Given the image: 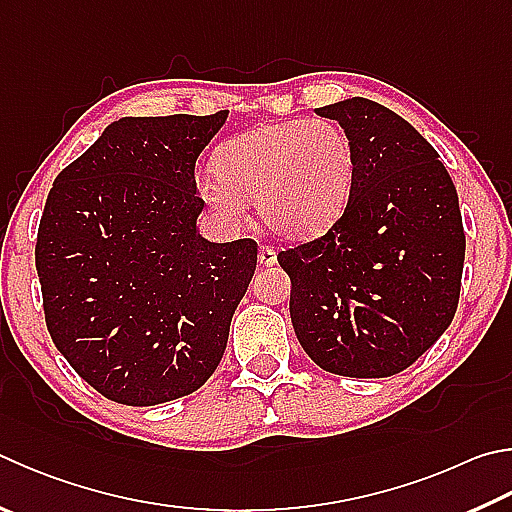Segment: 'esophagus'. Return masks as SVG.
Returning <instances> with one entry per match:
<instances>
[{"mask_svg":"<svg viewBox=\"0 0 512 512\" xmlns=\"http://www.w3.org/2000/svg\"><path fill=\"white\" fill-rule=\"evenodd\" d=\"M257 262H259V266H275L277 264V253L273 248L262 246V248H259V253H257Z\"/></svg>","mask_w":512,"mask_h":512,"instance_id":"34e87169","label":"esophagus"}]
</instances>
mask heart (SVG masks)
Instances as JSON below:
<instances>
[{"mask_svg":"<svg viewBox=\"0 0 512 512\" xmlns=\"http://www.w3.org/2000/svg\"><path fill=\"white\" fill-rule=\"evenodd\" d=\"M203 199L224 217L255 201L257 217L286 241H311L338 224L356 183V150L333 120H286L230 138L212 161Z\"/></svg>","mask_w":512,"mask_h":512,"instance_id":"obj_1","label":"heart"}]
</instances>
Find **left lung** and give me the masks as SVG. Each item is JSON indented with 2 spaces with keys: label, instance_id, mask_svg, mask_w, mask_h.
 <instances>
[{
  "label": "left lung",
  "instance_id": "1",
  "mask_svg": "<svg viewBox=\"0 0 512 512\" xmlns=\"http://www.w3.org/2000/svg\"><path fill=\"white\" fill-rule=\"evenodd\" d=\"M349 134L356 183L327 235L282 250L291 322L309 358L349 378L394 376L457 313L466 235L434 147L392 109L347 98L315 109Z\"/></svg>",
  "mask_w": 512,
  "mask_h": 512
}]
</instances>
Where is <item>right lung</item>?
<instances>
[{"mask_svg": "<svg viewBox=\"0 0 512 512\" xmlns=\"http://www.w3.org/2000/svg\"><path fill=\"white\" fill-rule=\"evenodd\" d=\"M212 116L120 118L46 197L35 266L55 347L102 396L159 405L215 374L255 275L253 239L199 235Z\"/></svg>", "mask_w": 512, "mask_h": 512, "instance_id": "1", "label": "right lung"}]
</instances>
